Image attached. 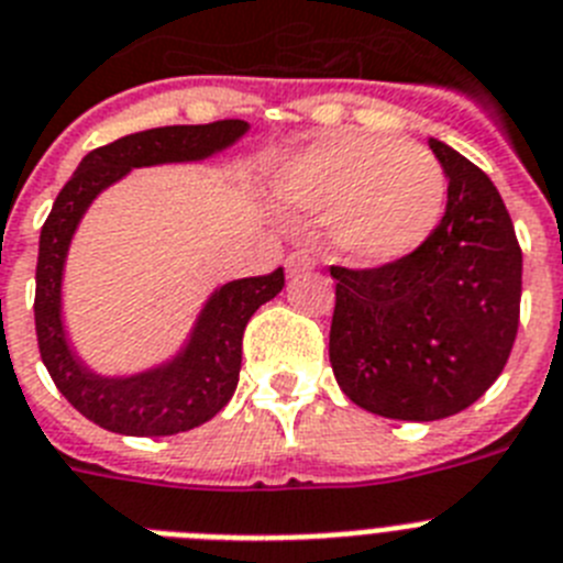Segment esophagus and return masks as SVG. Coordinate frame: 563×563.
I'll use <instances>...</instances> for the list:
<instances>
[{
    "label": "esophagus",
    "mask_w": 563,
    "mask_h": 563,
    "mask_svg": "<svg viewBox=\"0 0 563 563\" xmlns=\"http://www.w3.org/2000/svg\"><path fill=\"white\" fill-rule=\"evenodd\" d=\"M314 268V257L309 252H291L286 260V272L289 277H300V274H309Z\"/></svg>",
    "instance_id": "obj_1"
}]
</instances>
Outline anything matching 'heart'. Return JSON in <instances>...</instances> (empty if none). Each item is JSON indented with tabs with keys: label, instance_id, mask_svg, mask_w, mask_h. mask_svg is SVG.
<instances>
[{
	"label": "heart",
	"instance_id": "obj_1",
	"mask_svg": "<svg viewBox=\"0 0 563 563\" xmlns=\"http://www.w3.org/2000/svg\"><path fill=\"white\" fill-rule=\"evenodd\" d=\"M283 209L329 217L332 243L361 266L418 252L446 209V174L427 148L386 136L329 134L274 165Z\"/></svg>",
	"mask_w": 563,
	"mask_h": 563
}]
</instances>
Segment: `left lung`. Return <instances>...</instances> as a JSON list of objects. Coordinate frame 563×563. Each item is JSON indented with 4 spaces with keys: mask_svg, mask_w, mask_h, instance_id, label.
I'll return each mask as SVG.
<instances>
[{
    "mask_svg": "<svg viewBox=\"0 0 563 563\" xmlns=\"http://www.w3.org/2000/svg\"><path fill=\"white\" fill-rule=\"evenodd\" d=\"M450 177L432 238L398 263L332 266L329 361L366 412L441 420L498 380L521 318V245L493 179L441 140Z\"/></svg>",
    "mask_w": 563,
    "mask_h": 563,
    "instance_id": "left-lung-1",
    "label": "left lung"
}]
</instances>
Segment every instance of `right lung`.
<instances>
[{"label": "right lung", "instance_id": "add662e5", "mask_svg": "<svg viewBox=\"0 0 563 563\" xmlns=\"http://www.w3.org/2000/svg\"><path fill=\"white\" fill-rule=\"evenodd\" d=\"M245 131L249 122L243 120L165 125L93 148L65 183L42 225L33 297L42 363L68 404L108 432L159 438L214 418L238 389L245 323L260 306L280 295L286 277L283 268H274L272 274L225 283L209 297L191 340L172 363L131 377H102L79 363L63 329V268L70 238L93 197L131 168L206 159L238 143Z\"/></svg>", "mask_w": 563, "mask_h": 563}]
</instances>
